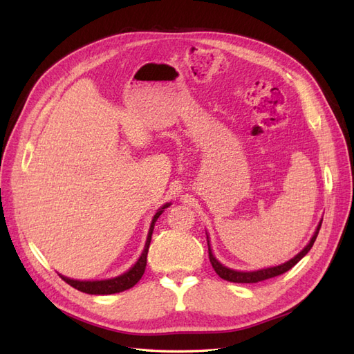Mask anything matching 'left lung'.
<instances>
[{"label":"left lung","instance_id":"obj_1","mask_svg":"<svg viewBox=\"0 0 354 354\" xmlns=\"http://www.w3.org/2000/svg\"><path fill=\"white\" fill-rule=\"evenodd\" d=\"M320 226H322V220H320V223L317 224V229L315 232V234L312 236V239H310V242L307 243L306 248L303 251H299L294 259H291L289 261L283 263V264H279V266H274V267H267V269H261V270H255V272H238V270H233V269H229V267L223 266L216 257H214L212 251H211V245H209V239L207 236V242H208V254H209V261L212 264V269L216 270V273L221 277V279L224 281H229V282H234V283H257V282H261V281H266V279H270V277H274V276H279L285 272H288L289 269H292V267L303 259V257L312 250V246L317 238V233L320 230Z\"/></svg>","mask_w":354,"mask_h":354}]
</instances>
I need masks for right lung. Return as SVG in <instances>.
Returning a JSON list of instances; mask_svg holds the SVG:
<instances>
[{
  "label": "right lung",
  "instance_id": "add662e5",
  "mask_svg": "<svg viewBox=\"0 0 354 354\" xmlns=\"http://www.w3.org/2000/svg\"><path fill=\"white\" fill-rule=\"evenodd\" d=\"M169 205L171 203H165L164 207H160L156 211V214L152 218V223H151V229H149V233H147L145 250L140 255V259L137 260V263L131 267L130 270L120 274V276H116V277H112V279H106V281H75V279H69V277L60 274L62 279L66 283H69L71 286H73L75 289H78V291L85 292V294H91V295H109V294L122 292V291H125V289L133 288L138 281L142 279V276L145 273L146 261H147V251H149V245H151V241H152L155 223L159 218L160 214L164 212V209L168 208Z\"/></svg>",
  "mask_w": 354,
  "mask_h": 354
}]
</instances>
